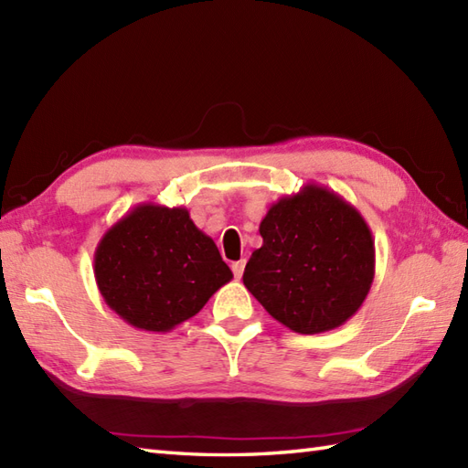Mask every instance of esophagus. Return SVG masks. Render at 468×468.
<instances>
[{"label": "esophagus", "instance_id": "34e87169", "mask_svg": "<svg viewBox=\"0 0 468 468\" xmlns=\"http://www.w3.org/2000/svg\"><path fill=\"white\" fill-rule=\"evenodd\" d=\"M231 270H233V275L237 277V280H241V275H243V271H245V260L235 261V263L231 265Z\"/></svg>", "mask_w": 468, "mask_h": 468}]
</instances>
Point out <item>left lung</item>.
Returning a JSON list of instances; mask_svg holds the SVG:
<instances>
[{
	"label": "left lung",
	"mask_w": 468,
	"mask_h": 468,
	"mask_svg": "<svg viewBox=\"0 0 468 468\" xmlns=\"http://www.w3.org/2000/svg\"><path fill=\"white\" fill-rule=\"evenodd\" d=\"M263 245L243 283L267 314L297 334H322L360 310L374 282V239L354 205L307 183L261 218Z\"/></svg>",
	"instance_id": "1"
}]
</instances>
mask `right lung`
Instances as JSON below:
<instances>
[{
    "label": "right lung",
    "mask_w": 468,
    "mask_h": 468,
    "mask_svg": "<svg viewBox=\"0 0 468 468\" xmlns=\"http://www.w3.org/2000/svg\"><path fill=\"white\" fill-rule=\"evenodd\" d=\"M94 277L126 324L165 334L201 312L233 273L185 207L141 203L102 235Z\"/></svg>",
    "instance_id": "right-lung-1"
}]
</instances>
